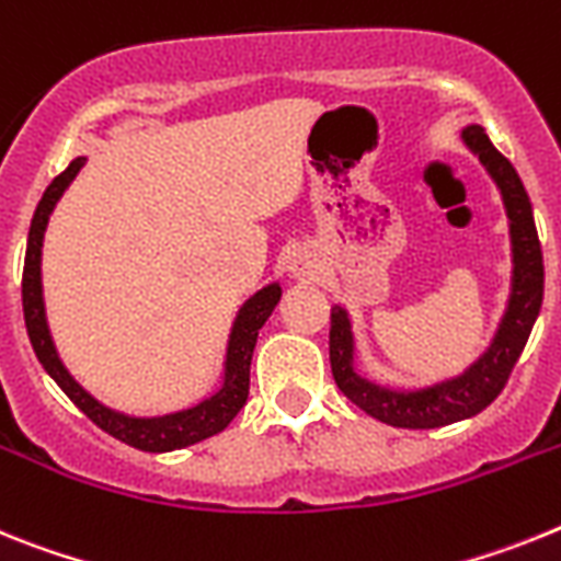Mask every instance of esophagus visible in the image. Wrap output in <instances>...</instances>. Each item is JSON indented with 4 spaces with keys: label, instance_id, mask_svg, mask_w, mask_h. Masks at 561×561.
<instances>
[{
    "label": "esophagus",
    "instance_id": "34e87169",
    "mask_svg": "<svg viewBox=\"0 0 561 561\" xmlns=\"http://www.w3.org/2000/svg\"><path fill=\"white\" fill-rule=\"evenodd\" d=\"M287 271L296 276V279H319L321 262L310 248H296L290 253V262H287Z\"/></svg>",
    "mask_w": 561,
    "mask_h": 561
}]
</instances>
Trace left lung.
<instances>
[{"label": "left lung", "instance_id": "obj_1", "mask_svg": "<svg viewBox=\"0 0 561 561\" xmlns=\"http://www.w3.org/2000/svg\"><path fill=\"white\" fill-rule=\"evenodd\" d=\"M469 152L480 158L496 192L503 197L511 237V287L503 319L489 347L477 355L460 375L428 387H383L355 367V335L350 313L335 305L330 313V367L339 389L375 421L398 428H437L474 417L483 412L508 381L516 358L523 353L530 328L542 308L545 267L534 211L523 180L514 165L496 152L483 126H466L460 133Z\"/></svg>", "mask_w": 561, "mask_h": 561}]
</instances>
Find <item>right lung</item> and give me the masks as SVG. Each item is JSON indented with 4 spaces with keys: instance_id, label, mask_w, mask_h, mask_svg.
Segmentation results:
<instances>
[{
    "instance_id": "add662e5",
    "label": "right lung",
    "mask_w": 561,
    "mask_h": 561,
    "mask_svg": "<svg viewBox=\"0 0 561 561\" xmlns=\"http://www.w3.org/2000/svg\"><path fill=\"white\" fill-rule=\"evenodd\" d=\"M84 163L87 158L72 160L65 172L58 174L50 186H47V192L38 199L36 214H33L22 274V308L27 335H31L36 358L47 369V375H50L58 387L65 389V396L95 426L104 428L106 435L118 437L121 443H129V446H135L140 451L186 449V446H194V443L222 432L237 417V412L245 407L248 387H251V355L253 347H256V335H260L267 316L274 313V308L279 305L282 287L279 282H271V285L260 287L251 299H245V305H242L237 319H233L231 335H228L226 364H222V387L214 396L203 398V401L188 409H178V412H169V415L152 417L126 415V412H118V409H110L106 403H101L99 398L90 396L72 378L65 362L58 358V350L50 335V324H47L45 294H42V245H45L47 222H50V214L58 199H61V194L67 192V186L76 180V174L81 172Z\"/></svg>"
}]
</instances>
